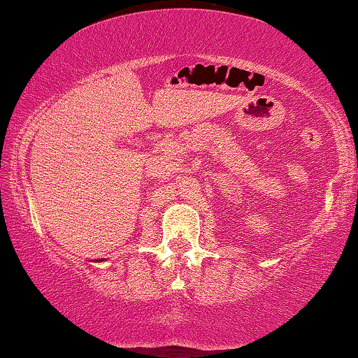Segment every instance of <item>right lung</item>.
I'll use <instances>...</instances> for the list:
<instances>
[{
	"instance_id": "1",
	"label": "right lung",
	"mask_w": 358,
	"mask_h": 358,
	"mask_svg": "<svg viewBox=\"0 0 358 358\" xmlns=\"http://www.w3.org/2000/svg\"><path fill=\"white\" fill-rule=\"evenodd\" d=\"M92 262V260H90ZM94 262H104V259H99V260H94Z\"/></svg>"
}]
</instances>
